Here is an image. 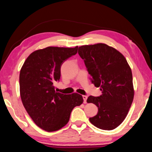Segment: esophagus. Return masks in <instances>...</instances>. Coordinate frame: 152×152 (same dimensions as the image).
<instances>
[{
  "label": "esophagus",
  "mask_w": 152,
  "mask_h": 152,
  "mask_svg": "<svg viewBox=\"0 0 152 152\" xmlns=\"http://www.w3.org/2000/svg\"><path fill=\"white\" fill-rule=\"evenodd\" d=\"M82 97H83V99H84V103H86V100H87V96H86V95H83L82 96Z\"/></svg>",
  "instance_id": "1"
}]
</instances>
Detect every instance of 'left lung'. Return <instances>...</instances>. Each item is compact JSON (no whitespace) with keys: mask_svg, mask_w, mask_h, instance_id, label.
I'll list each match as a JSON object with an SVG mask.
<instances>
[{"mask_svg":"<svg viewBox=\"0 0 152 152\" xmlns=\"http://www.w3.org/2000/svg\"><path fill=\"white\" fill-rule=\"evenodd\" d=\"M78 54L92 83L102 91L101 96L87 99L98 107L97 115L89 118L90 121L101 129H114L125 119L134 96L130 66L122 53L104 43L82 45Z\"/></svg>","mask_w":152,"mask_h":152,"instance_id":"8db88e82","label":"left lung"}]
</instances>
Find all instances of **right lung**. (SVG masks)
Segmentation results:
<instances>
[{
  "mask_svg": "<svg viewBox=\"0 0 152 152\" xmlns=\"http://www.w3.org/2000/svg\"><path fill=\"white\" fill-rule=\"evenodd\" d=\"M74 48L48 47L28 56L19 75L23 104L38 127L48 132L64 127L72 110L84 100L78 93L64 94L55 91L54 83L60 79L62 64L76 54Z\"/></svg>",
  "mask_w": 152,
  "mask_h": 152,
  "instance_id": "1",
  "label": "right lung"
}]
</instances>
